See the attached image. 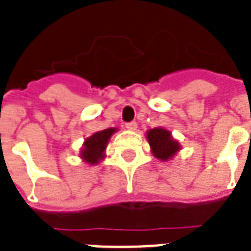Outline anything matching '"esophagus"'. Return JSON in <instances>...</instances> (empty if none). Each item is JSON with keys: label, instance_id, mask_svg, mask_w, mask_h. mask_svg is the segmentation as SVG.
Returning a JSON list of instances; mask_svg holds the SVG:
<instances>
[{"label": "esophagus", "instance_id": "34e87169", "mask_svg": "<svg viewBox=\"0 0 251 251\" xmlns=\"http://www.w3.org/2000/svg\"><path fill=\"white\" fill-rule=\"evenodd\" d=\"M126 128L129 129V131H135L136 128H137V123L136 122H131V123H127L126 124Z\"/></svg>", "mask_w": 251, "mask_h": 251}]
</instances>
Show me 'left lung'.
Segmentation results:
<instances>
[{"instance_id": "left-lung-1", "label": "left lung", "mask_w": 251, "mask_h": 251, "mask_svg": "<svg viewBox=\"0 0 251 251\" xmlns=\"http://www.w3.org/2000/svg\"><path fill=\"white\" fill-rule=\"evenodd\" d=\"M147 140L153 156L160 161H170L180 151V144L172 136V132L156 127L147 132Z\"/></svg>"}]
</instances>
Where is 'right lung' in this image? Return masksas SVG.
Wrapping results in <instances>:
<instances>
[{
  "mask_svg": "<svg viewBox=\"0 0 251 251\" xmlns=\"http://www.w3.org/2000/svg\"><path fill=\"white\" fill-rule=\"evenodd\" d=\"M118 131V128H107L103 131L93 133L90 137L85 139L82 148L79 151V157L83 162L89 165H98L106 157V148L111 136Z\"/></svg>",
  "mask_w": 251,
  "mask_h": 251,
  "instance_id": "1",
  "label": "right lung"
}]
</instances>
